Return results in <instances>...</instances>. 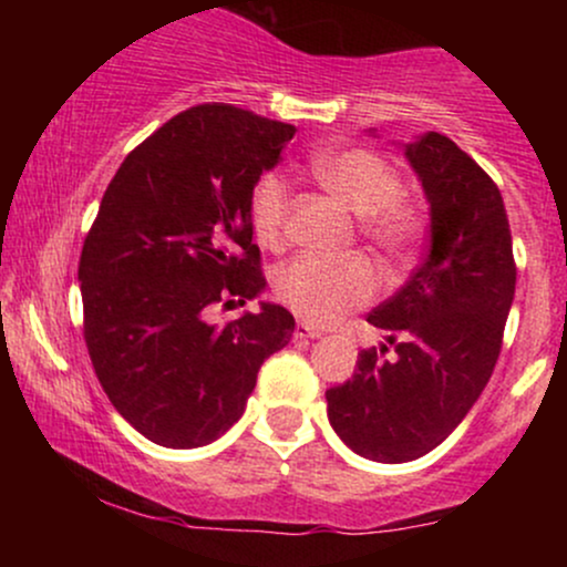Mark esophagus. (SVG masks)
Wrapping results in <instances>:
<instances>
[{
  "label": "esophagus",
  "mask_w": 567,
  "mask_h": 567,
  "mask_svg": "<svg viewBox=\"0 0 567 567\" xmlns=\"http://www.w3.org/2000/svg\"><path fill=\"white\" fill-rule=\"evenodd\" d=\"M322 330L320 328H311V324L298 322L296 324V338H320Z\"/></svg>",
  "instance_id": "1"
}]
</instances>
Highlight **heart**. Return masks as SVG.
<instances>
[{"label": "heart", "instance_id": "obj_1", "mask_svg": "<svg viewBox=\"0 0 567 567\" xmlns=\"http://www.w3.org/2000/svg\"><path fill=\"white\" fill-rule=\"evenodd\" d=\"M317 184L357 213V229L386 264H405L426 231L424 213L402 197L396 167L365 146H343L317 154L309 162ZM290 213V184L285 175L264 173L250 194V220L264 245L282 243ZM277 298L303 320L328 324L351 309L373 301L379 275L362 256L347 261H320L301 256L275 277Z\"/></svg>", "mask_w": 567, "mask_h": 567}]
</instances>
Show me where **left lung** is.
<instances>
[{
  "mask_svg": "<svg viewBox=\"0 0 567 567\" xmlns=\"http://www.w3.org/2000/svg\"><path fill=\"white\" fill-rule=\"evenodd\" d=\"M432 216L424 264L368 322L389 346L362 349L354 375L324 392L330 426L354 453L405 464L464 421L493 368L512 309L517 266L498 186L447 135L408 143Z\"/></svg>",
  "mask_w": 567,
  "mask_h": 567,
  "instance_id": "obj_1",
  "label": "left lung"
}]
</instances>
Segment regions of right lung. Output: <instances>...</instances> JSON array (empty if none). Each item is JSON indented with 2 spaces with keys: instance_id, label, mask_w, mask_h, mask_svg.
Segmentation results:
<instances>
[{
  "instance_id": "add662e5",
  "label": "right lung",
  "mask_w": 567,
  "mask_h": 567,
  "mask_svg": "<svg viewBox=\"0 0 567 567\" xmlns=\"http://www.w3.org/2000/svg\"><path fill=\"white\" fill-rule=\"evenodd\" d=\"M296 127L229 103L175 114L127 154L82 245L84 343L103 392L165 447L218 440L296 320L277 303L226 324L216 303L266 288L250 194Z\"/></svg>"
}]
</instances>
